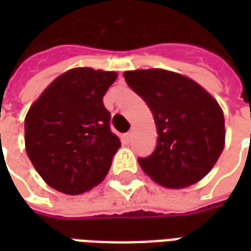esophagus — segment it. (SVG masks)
I'll list each match as a JSON object with an SVG mask.
<instances>
[{"instance_id": "esophagus-1", "label": "esophagus", "mask_w": 251, "mask_h": 251, "mask_svg": "<svg viewBox=\"0 0 251 251\" xmlns=\"http://www.w3.org/2000/svg\"><path fill=\"white\" fill-rule=\"evenodd\" d=\"M131 138H133V131L130 130V131H127V133H126V134H125L126 142H130Z\"/></svg>"}]
</instances>
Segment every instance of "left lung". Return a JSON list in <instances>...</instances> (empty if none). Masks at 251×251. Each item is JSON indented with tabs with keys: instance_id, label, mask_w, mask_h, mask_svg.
I'll return each instance as SVG.
<instances>
[{
	"instance_id": "8db88e82",
	"label": "left lung",
	"mask_w": 251,
	"mask_h": 251,
	"mask_svg": "<svg viewBox=\"0 0 251 251\" xmlns=\"http://www.w3.org/2000/svg\"><path fill=\"white\" fill-rule=\"evenodd\" d=\"M154 117L157 145L138 158L142 171L158 184L184 188L198 183L215 165L225 148L221 106L192 79L167 70L124 74Z\"/></svg>"
}]
</instances>
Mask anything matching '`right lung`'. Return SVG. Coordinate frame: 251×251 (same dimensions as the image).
Instances as JSON below:
<instances>
[{
	"label": "right lung",
	"mask_w": 251,
	"mask_h": 251,
	"mask_svg": "<svg viewBox=\"0 0 251 251\" xmlns=\"http://www.w3.org/2000/svg\"><path fill=\"white\" fill-rule=\"evenodd\" d=\"M117 79L79 67L57 76L25 117L26 154L47 184L67 195L106 177L121 141L110 130L103 95Z\"/></svg>",
	"instance_id": "right-lung-1"
}]
</instances>
